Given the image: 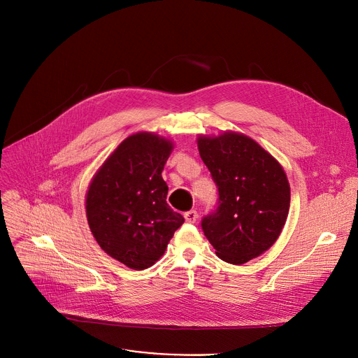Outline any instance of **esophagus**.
Returning <instances> with one entry per match:
<instances>
[{"label": "esophagus", "instance_id": "1", "mask_svg": "<svg viewBox=\"0 0 358 358\" xmlns=\"http://www.w3.org/2000/svg\"><path fill=\"white\" fill-rule=\"evenodd\" d=\"M184 217H185V220L189 222V223H196L197 219H199V213L196 210H190V212H185L184 213Z\"/></svg>", "mask_w": 358, "mask_h": 358}]
</instances>
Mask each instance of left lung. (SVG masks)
Masks as SVG:
<instances>
[{"label":"left lung","instance_id":"left-lung-1","mask_svg":"<svg viewBox=\"0 0 358 358\" xmlns=\"http://www.w3.org/2000/svg\"><path fill=\"white\" fill-rule=\"evenodd\" d=\"M199 152L219 190L217 209L201 228L229 264H245L273 247L290 208V184L280 162L250 136L200 135Z\"/></svg>","mask_w":358,"mask_h":358}]
</instances>
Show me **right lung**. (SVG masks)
Returning a JSON list of instances; mask_svg holds the SVG:
<instances>
[{
    "mask_svg": "<svg viewBox=\"0 0 358 358\" xmlns=\"http://www.w3.org/2000/svg\"><path fill=\"white\" fill-rule=\"evenodd\" d=\"M174 143L157 134L127 136L92 177L85 197L90 229L101 250L131 270L164 255L184 217L166 204L162 169Z\"/></svg>",
    "mask_w": 358,
    "mask_h": 358,
    "instance_id": "1",
    "label": "right lung"
}]
</instances>
